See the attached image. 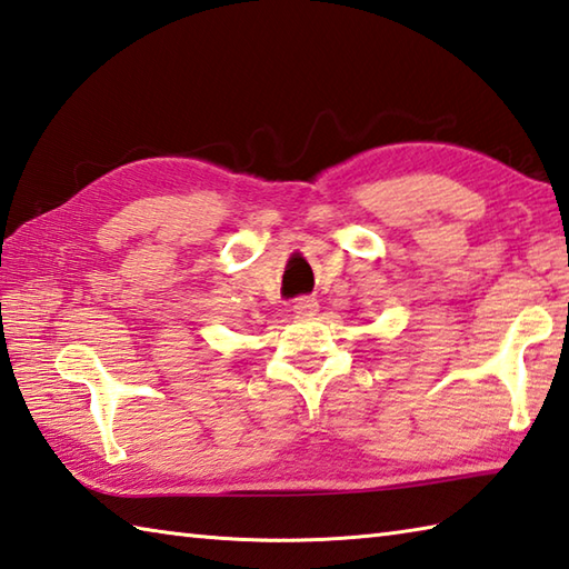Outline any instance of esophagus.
Returning <instances> with one entry per match:
<instances>
[{
	"label": "esophagus",
	"instance_id": "34e87169",
	"mask_svg": "<svg viewBox=\"0 0 569 569\" xmlns=\"http://www.w3.org/2000/svg\"><path fill=\"white\" fill-rule=\"evenodd\" d=\"M316 310H318V300L316 298H298V300H293V313L298 318L316 316Z\"/></svg>",
	"mask_w": 569,
	"mask_h": 569
}]
</instances>
